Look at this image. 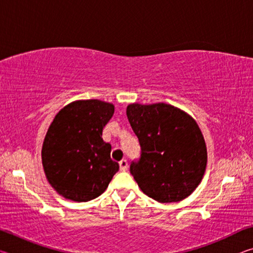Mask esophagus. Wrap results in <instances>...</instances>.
<instances>
[{"mask_svg": "<svg viewBox=\"0 0 253 253\" xmlns=\"http://www.w3.org/2000/svg\"><path fill=\"white\" fill-rule=\"evenodd\" d=\"M119 169H121L122 172H125L128 169V162L126 160H122L119 162Z\"/></svg>", "mask_w": 253, "mask_h": 253, "instance_id": "34e87169", "label": "esophagus"}]
</instances>
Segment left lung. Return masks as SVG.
Returning a JSON list of instances; mask_svg holds the SVG:
<instances>
[{
  "label": "left lung",
  "mask_w": 253,
  "mask_h": 253,
  "mask_svg": "<svg viewBox=\"0 0 253 253\" xmlns=\"http://www.w3.org/2000/svg\"><path fill=\"white\" fill-rule=\"evenodd\" d=\"M126 114L142 149L139 161L130 165L140 190L161 203L186 199L202 181L208 163L198 123L164 102L130 104Z\"/></svg>",
  "instance_id": "left-lung-1"
}]
</instances>
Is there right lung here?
I'll list each match as a JSON object with an SVG mask.
<instances>
[{"label":"right lung","instance_id":"obj_1","mask_svg":"<svg viewBox=\"0 0 253 253\" xmlns=\"http://www.w3.org/2000/svg\"><path fill=\"white\" fill-rule=\"evenodd\" d=\"M114 111L110 102L76 100L63 107L49 126L42 165L50 185L65 199L87 202L98 198L118 172L110 144L101 137Z\"/></svg>","mask_w":253,"mask_h":253}]
</instances>
